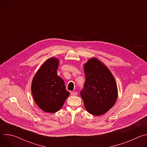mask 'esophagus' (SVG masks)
Segmentation results:
<instances>
[{
	"label": "esophagus",
	"instance_id": "esophagus-1",
	"mask_svg": "<svg viewBox=\"0 0 147 147\" xmlns=\"http://www.w3.org/2000/svg\"><path fill=\"white\" fill-rule=\"evenodd\" d=\"M70 94H71V96H76L77 95V93L76 92H71Z\"/></svg>",
	"mask_w": 147,
	"mask_h": 147
}]
</instances>
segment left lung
<instances>
[{
    "label": "left lung",
    "mask_w": 147,
    "mask_h": 147,
    "mask_svg": "<svg viewBox=\"0 0 147 147\" xmlns=\"http://www.w3.org/2000/svg\"><path fill=\"white\" fill-rule=\"evenodd\" d=\"M86 76L81 96L88 113L100 116L115 105L118 95L116 81L109 69L97 58L92 57L84 65Z\"/></svg>",
    "instance_id": "obj_1"
}]
</instances>
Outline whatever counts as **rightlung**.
<instances>
[{"instance_id": "1", "label": "right lung", "mask_w": 147, "mask_h": 147, "mask_svg": "<svg viewBox=\"0 0 147 147\" xmlns=\"http://www.w3.org/2000/svg\"><path fill=\"white\" fill-rule=\"evenodd\" d=\"M59 60H47L34 76L31 84L34 99L39 108L51 113L59 111L70 93L65 82L57 74Z\"/></svg>"}]
</instances>
